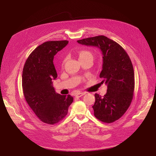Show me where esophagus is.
<instances>
[{"mask_svg": "<svg viewBox=\"0 0 156 156\" xmlns=\"http://www.w3.org/2000/svg\"><path fill=\"white\" fill-rule=\"evenodd\" d=\"M85 92H78V93L76 94L75 96H76V97H78V98H80V97L83 96V95H85Z\"/></svg>", "mask_w": 156, "mask_h": 156, "instance_id": "1", "label": "esophagus"}]
</instances>
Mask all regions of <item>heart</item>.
I'll use <instances>...</instances> for the list:
<instances>
[{
  "label": "heart",
  "instance_id": "1",
  "mask_svg": "<svg viewBox=\"0 0 156 156\" xmlns=\"http://www.w3.org/2000/svg\"><path fill=\"white\" fill-rule=\"evenodd\" d=\"M78 55L79 57V59H83L86 58H90L91 59H93V55L91 51L87 50H82L78 52ZM64 61L63 62L64 64Z\"/></svg>",
  "mask_w": 156,
  "mask_h": 156
}]
</instances>
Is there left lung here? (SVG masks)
Returning a JSON list of instances; mask_svg holds the SVG:
<instances>
[{"label": "left lung", "instance_id": "1", "mask_svg": "<svg viewBox=\"0 0 156 156\" xmlns=\"http://www.w3.org/2000/svg\"><path fill=\"white\" fill-rule=\"evenodd\" d=\"M80 44L99 48L103 54L99 77L107 85L106 94H95L94 116L105 123L119 120L129 107L134 96V74L131 60L119 44L105 36L77 41Z\"/></svg>", "mask_w": 156, "mask_h": 156}]
</instances>
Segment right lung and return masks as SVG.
<instances>
[{
  "label": "right lung",
  "mask_w": 156,
  "mask_h": 156,
  "mask_svg": "<svg viewBox=\"0 0 156 156\" xmlns=\"http://www.w3.org/2000/svg\"><path fill=\"white\" fill-rule=\"evenodd\" d=\"M68 41H50L38 46L27 59L22 74V89L27 103L39 119L55 124L67 115L73 101L70 95L55 92L52 80L57 77L53 60Z\"/></svg>",
  "instance_id": "1"
}]
</instances>
